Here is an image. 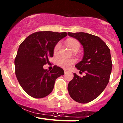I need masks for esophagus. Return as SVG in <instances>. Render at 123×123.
Instances as JSON below:
<instances>
[{
	"label": "esophagus",
	"mask_w": 123,
	"mask_h": 123,
	"mask_svg": "<svg viewBox=\"0 0 123 123\" xmlns=\"http://www.w3.org/2000/svg\"><path fill=\"white\" fill-rule=\"evenodd\" d=\"M64 72H65V74L70 72V70L69 69H64Z\"/></svg>",
	"instance_id": "34e87169"
}]
</instances>
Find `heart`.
I'll list each match as a JSON object with an SVG mask.
<instances>
[{
    "label": "heart",
    "instance_id": "heart-1",
    "mask_svg": "<svg viewBox=\"0 0 123 123\" xmlns=\"http://www.w3.org/2000/svg\"><path fill=\"white\" fill-rule=\"evenodd\" d=\"M66 44L73 51L78 50L80 48V43L77 40L73 39H69L66 41ZM61 46L60 43H58L54 48V53L55 54L58 52ZM75 62L74 59H66L64 58H61L58 61V64L64 68H68L72 65Z\"/></svg>",
    "mask_w": 123,
    "mask_h": 123
}]
</instances>
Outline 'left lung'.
<instances>
[{
    "label": "left lung",
    "instance_id": "left-lung-1",
    "mask_svg": "<svg viewBox=\"0 0 123 123\" xmlns=\"http://www.w3.org/2000/svg\"><path fill=\"white\" fill-rule=\"evenodd\" d=\"M68 35L82 45L83 59L75 67L80 73L86 74L81 77L73 73L74 77L68 85V90L73 100L86 104L97 98L108 85L112 69L111 51L98 36L84 32H68Z\"/></svg>",
    "mask_w": 123,
    "mask_h": 123
}]
</instances>
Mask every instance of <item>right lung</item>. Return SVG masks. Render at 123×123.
I'll list each match as a JSON object with an SVG mask.
<instances>
[{
	"mask_svg": "<svg viewBox=\"0 0 123 123\" xmlns=\"http://www.w3.org/2000/svg\"><path fill=\"white\" fill-rule=\"evenodd\" d=\"M67 36L66 32L43 31L32 33L19 45L14 61L15 74L23 90L35 98L46 97L53 91L55 81L64 71L55 65L50 71L43 68L53 57L54 48Z\"/></svg>",
	"mask_w": 123,
	"mask_h": 123,
	"instance_id": "right-lung-1",
	"label": "right lung"
}]
</instances>
